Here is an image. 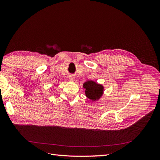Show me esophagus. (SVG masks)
<instances>
[{"mask_svg": "<svg viewBox=\"0 0 160 160\" xmlns=\"http://www.w3.org/2000/svg\"><path fill=\"white\" fill-rule=\"evenodd\" d=\"M69 79L70 81H71V82H73V81H74V79H75V77L73 76H70Z\"/></svg>", "mask_w": 160, "mask_h": 160, "instance_id": "esophagus-1", "label": "esophagus"}]
</instances>
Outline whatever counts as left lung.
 Here are the masks:
<instances>
[{
    "instance_id": "1",
    "label": "left lung",
    "mask_w": 160,
    "mask_h": 160,
    "mask_svg": "<svg viewBox=\"0 0 160 160\" xmlns=\"http://www.w3.org/2000/svg\"><path fill=\"white\" fill-rule=\"evenodd\" d=\"M85 96L91 101L99 100L104 93V86L93 80H88L83 83Z\"/></svg>"
}]
</instances>
